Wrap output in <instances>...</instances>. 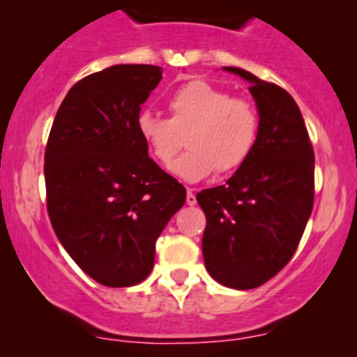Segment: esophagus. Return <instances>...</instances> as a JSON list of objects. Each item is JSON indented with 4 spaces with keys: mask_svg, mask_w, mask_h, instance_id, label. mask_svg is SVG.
Masks as SVG:
<instances>
[{
    "mask_svg": "<svg viewBox=\"0 0 357 357\" xmlns=\"http://www.w3.org/2000/svg\"><path fill=\"white\" fill-rule=\"evenodd\" d=\"M186 204L188 205L197 204V197H195V193H193L192 188H188V192H186Z\"/></svg>",
    "mask_w": 357,
    "mask_h": 357,
    "instance_id": "esophagus-1",
    "label": "esophagus"
}]
</instances>
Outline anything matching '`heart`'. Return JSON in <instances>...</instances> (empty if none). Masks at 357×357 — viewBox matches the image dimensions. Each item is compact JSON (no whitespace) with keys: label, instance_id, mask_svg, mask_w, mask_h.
I'll use <instances>...</instances> for the list:
<instances>
[{"label":"heart","instance_id":"b5f03b06","mask_svg":"<svg viewBox=\"0 0 357 357\" xmlns=\"http://www.w3.org/2000/svg\"><path fill=\"white\" fill-rule=\"evenodd\" d=\"M171 117L142 112L139 138L160 165L167 167L183 146L188 152L171 165L183 181L199 183L215 171L231 174L254 153L259 138V115L245 100L205 81H192L169 98Z\"/></svg>","mask_w":357,"mask_h":357}]
</instances>
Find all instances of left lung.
Returning <instances> with one entry per match:
<instances>
[{
  "instance_id": "left-lung-1",
  "label": "left lung",
  "mask_w": 357,
  "mask_h": 357,
  "mask_svg": "<svg viewBox=\"0 0 357 357\" xmlns=\"http://www.w3.org/2000/svg\"><path fill=\"white\" fill-rule=\"evenodd\" d=\"M222 70L250 84L259 138L226 185L202 190L205 268L221 285L261 287L282 271L302 238L314 202V152L297 103L285 89L238 67Z\"/></svg>"
}]
</instances>
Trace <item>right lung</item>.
<instances>
[{
	"instance_id": "right-lung-1",
	"label": "right lung",
	"mask_w": 357,
	"mask_h": 357,
	"mask_svg": "<svg viewBox=\"0 0 357 357\" xmlns=\"http://www.w3.org/2000/svg\"><path fill=\"white\" fill-rule=\"evenodd\" d=\"M162 68L121 63L68 89L45 153L48 214L75 264L105 287L150 275L155 242L186 200L185 186L149 157L142 105Z\"/></svg>"
}]
</instances>
